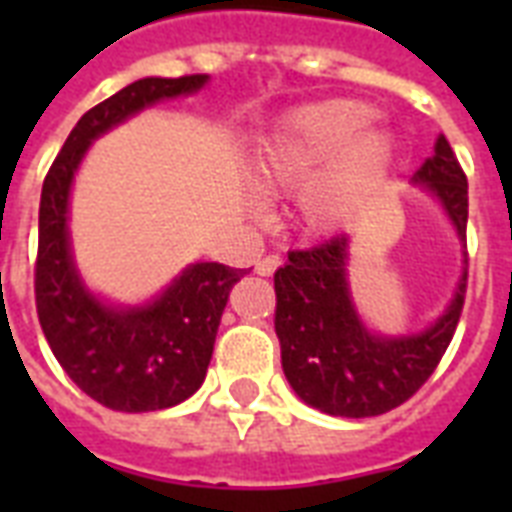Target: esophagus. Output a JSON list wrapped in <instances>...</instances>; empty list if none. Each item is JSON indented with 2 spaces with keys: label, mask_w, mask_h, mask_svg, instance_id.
<instances>
[{
  "label": "esophagus",
  "mask_w": 512,
  "mask_h": 512,
  "mask_svg": "<svg viewBox=\"0 0 512 512\" xmlns=\"http://www.w3.org/2000/svg\"><path fill=\"white\" fill-rule=\"evenodd\" d=\"M281 265V257L279 255H265L263 260H257L255 271L260 273V276H273V271Z\"/></svg>",
  "instance_id": "esophagus-1"
}]
</instances>
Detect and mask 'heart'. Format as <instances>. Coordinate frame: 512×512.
I'll return each instance as SVG.
<instances>
[{"label":"heart","instance_id":"obj_1","mask_svg":"<svg viewBox=\"0 0 512 512\" xmlns=\"http://www.w3.org/2000/svg\"><path fill=\"white\" fill-rule=\"evenodd\" d=\"M377 108L332 98L292 108L257 148L252 185L265 196L295 193V217L308 233H335L385 183L396 143L372 127Z\"/></svg>","mask_w":512,"mask_h":512}]
</instances>
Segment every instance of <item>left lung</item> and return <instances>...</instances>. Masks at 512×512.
<instances>
[{
    "label": "left lung",
    "instance_id": "8db88e82",
    "mask_svg": "<svg viewBox=\"0 0 512 512\" xmlns=\"http://www.w3.org/2000/svg\"><path fill=\"white\" fill-rule=\"evenodd\" d=\"M412 183L433 193L452 220L457 239L468 228V177L444 135L414 172ZM468 265V255H465ZM276 337L289 385L305 404L332 417H377L425 385L449 348L468 289L462 271L446 311L417 335H374L350 295L348 236L289 252L273 276Z\"/></svg>",
    "mask_w": 512,
    "mask_h": 512
}]
</instances>
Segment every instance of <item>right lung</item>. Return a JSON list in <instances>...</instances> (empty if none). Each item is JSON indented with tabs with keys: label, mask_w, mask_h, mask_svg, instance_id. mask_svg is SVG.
Instances as JSON below:
<instances>
[{
	"label": "right lung",
	"mask_w": 512,
	"mask_h": 512,
	"mask_svg": "<svg viewBox=\"0 0 512 512\" xmlns=\"http://www.w3.org/2000/svg\"><path fill=\"white\" fill-rule=\"evenodd\" d=\"M207 82V74H193L127 84L76 122L44 177L34 268L39 324L68 377L114 412L170 409L201 388L231 287L247 271L193 263L151 303H103L87 289L71 255V185L92 140L143 108L193 95Z\"/></svg>",
	"instance_id": "1"
}]
</instances>
